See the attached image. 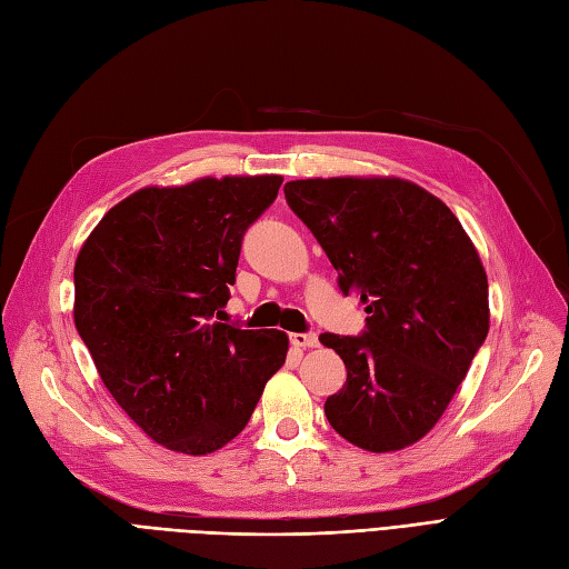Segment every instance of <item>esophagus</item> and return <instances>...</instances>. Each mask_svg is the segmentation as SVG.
<instances>
[{
  "mask_svg": "<svg viewBox=\"0 0 569 569\" xmlns=\"http://www.w3.org/2000/svg\"><path fill=\"white\" fill-rule=\"evenodd\" d=\"M292 347H298V350H311V347L319 345L317 333H292L290 336Z\"/></svg>",
  "mask_w": 569,
  "mask_h": 569,
  "instance_id": "obj_1",
  "label": "esophagus"
}]
</instances>
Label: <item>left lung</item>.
Here are the masks:
<instances>
[{"mask_svg":"<svg viewBox=\"0 0 569 569\" xmlns=\"http://www.w3.org/2000/svg\"><path fill=\"white\" fill-rule=\"evenodd\" d=\"M345 296H359L361 338L323 333L342 390L326 399L347 442L388 453L423 439L463 382L489 331L487 271L458 217L399 177H315L283 187Z\"/></svg>","mask_w":569,"mask_h":569,"instance_id":"left-lung-1","label":"left lung"}]
</instances>
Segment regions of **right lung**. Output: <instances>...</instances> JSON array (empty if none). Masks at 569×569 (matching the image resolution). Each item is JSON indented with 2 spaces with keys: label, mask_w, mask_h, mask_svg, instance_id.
Listing matches in <instances>:
<instances>
[{
  "label": "right lung",
  "mask_w": 569,
  "mask_h": 569,
  "mask_svg": "<svg viewBox=\"0 0 569 569\" xmlns=\"http://www.w3.org/2000/svg\"><path fill=\"white\" fill-rule=\"evenodd\" d=\"M281 174L200 177L120 200L76 260L72 319L120 409L156 445L206 456L229 445L286 363L283 331L214 321L246 229Z\"/></svg>",
  "instance_id": "right-lung-1"
}]
</instances>
